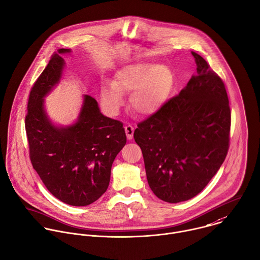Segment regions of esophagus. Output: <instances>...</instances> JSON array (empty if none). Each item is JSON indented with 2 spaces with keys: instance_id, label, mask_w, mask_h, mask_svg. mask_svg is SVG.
<instances>
[{
  "instance_id": "obj_1",
  "label": "esophagus",
  "mask_w": 260,
  "mask_h": 260,
  "mask_svg": "<svg viewBox=\"0 0 260 260\" xmlns=\"http://www.w3.org/2000/svg\"><path fill=\"white\" fill-rule=\"evenodd\" d=\"M134 127L132 125H126L125 126V132H126V135H127V138L129 140H131L133 138V133H134Z\"/></svg>"
}]
</instances>
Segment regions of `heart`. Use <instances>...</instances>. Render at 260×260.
I'll list each match as a JSON object with an SVG mask.
<instances>
[{"instance_id": "heart-1", "label": "heart", "mask_w": 260, "mask_h": 260, "mask_svg": "<svg viewBox=\"0 0 260 260\" xmlns=\"http://www.w3.org/2000/svg\"><path fill=\"white\" fill-rule=\"evenodd\" d=\"M173 85V73L166 65L129 64L115 73L112 84L103 85L102 104L108 113L115 115L123 104L121 93L131 91L130 109L140 116L152 115L164 105Z\"/></svg>"}]
</instances>
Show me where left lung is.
<instances>
[{"mask_svg":"<svg viewBox=\"0 0 260 260\" xmlns=\"http://www.w3.org/2000/svg\"><path fill=\"white\" fill-rule=\"evenodd\" d=\"M191 53L196 75L134 131L148 185L170 203L200 193L223 162L230 143L231 110L224 84L201 56Z\"/></svg>","mask_w":260,"mask_h":260,"instance_id":"1","label":"left lung"}]
</instances>
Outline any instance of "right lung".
<instances>
[{
	"label": "right lung",
	"instance_id": "add662e5",
	"mask_svg": "<svg viewBox=\"0 0 260 260\" xmlns=\"http://www.w3.org/2000/svg\"><path fill=\"white\" fill-rule=\"evenodd\" d=\"M55 53L35 82L28 99L25 130L34 169L47 189L59 200L85 206L108 189L115 157L126 144L122 122L104 116L98 102L85 94L77 122L55 126L44 108V98L59 83L64 69L61 54Z\"/></svg>",
	"mask_w": 260,
	"mask_h": 260
}]
</instances>
